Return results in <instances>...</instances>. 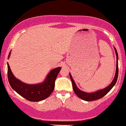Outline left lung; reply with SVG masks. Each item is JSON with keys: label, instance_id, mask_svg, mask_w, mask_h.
Listing matches in <instances>:
<instances>
[{"label": "left lung", "instance_id": "1", "mask_svg": "<svg viewBox=\"0 0 126 126\" xmlns=\"http://www.w3.org/2000/svg\"><path fill=\"white\" fill-rule=\"evenodd\" d=\"M114 50H115V54H116V58H117V63H116V71H115V74L114 76V78L111 82V83L107 86L106 88H104V89H99V90L95 91V92H86L84 91H82L79 89L76 86V83L73 80V79L72 77V75L70 73H69V75H70V78L71 79V81L72 82V86H73V89L75 93L76 94V95L80 99H83L84 101H94L96 100V99H100V98H102L104 96H105L112 89V87L115 85V83H116L117 80L118 78V53L117 51L116 48L114 47Z\"/></svg>", "mask_w": 126, "mask_h": 126}]
</instances>
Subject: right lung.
<instances>
[{"instance_id": "obj_1", "label": "right lung", "mask_w": 126, "mask_h": 126, "mask_svg": "<svg viewBox=\"0 0 126 126\" xmlns=\"http://www.w3.org/2000/svg\"><path fill=\"white\" fill-rule=\"evenodd\" d=\"M11 52L9 54L8 59L11 55ZM60 70V67L52 69L41 83L28 84L16 78L8 63V80L12 89L19 95L30 101L38 102L48 98L53 92L54 89L55 80Z\"/></svg>"}]
</instances>
